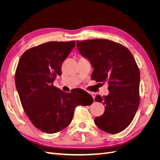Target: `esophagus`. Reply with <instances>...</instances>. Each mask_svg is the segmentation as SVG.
Instances as JSON below:
<instances>
[{
	"label": "esophagus",
	"mask_w": 160,
	"mask_h": 160,
	"mask_svg": "<svg viewBox=\"0 0 160 160\" xmlns=\"http://www.w3.org/2000/svg\"><path fill=\"white\" fill-rule=\"evenodd\" d=\"M89 93L91 95V96H92V97H93V99H95V96H96V94H95V93H93V92H89Z\"/></svg>",
	"instance_id": "esophagus-1"
}]
</instances>
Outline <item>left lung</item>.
<instances>
[{"mask_svg":"<svg viewBox=\"0 0 160 160\" xmlns=\"http://www.w3.org/2000/svg\"><path fill=\"white\" fill-rule=\"evenodd\" d=\"M77 47L94 68L92 79L109 85L108 95L95 97L105 106L104 113L95 118V125L108 133L122 132L139 105L140 74L133 56L122 45L106 39L77 41Z\"/></svg>","mask_w":160,"mask_h":160,"instance_id":"1","label":"left lung"}]
</instances>
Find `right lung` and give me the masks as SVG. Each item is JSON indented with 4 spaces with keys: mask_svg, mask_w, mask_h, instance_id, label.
<instances>
[{
    "mask_svg": "<svg viewBox=\"0 0 160 160\" xmlns=\"http://www.w3.org/2000/svg\"><path fill=\"white\" fill-rule=\"evenodd\" d=\"M75 45V41L47 42L26 51L18 61L15 85L23 109L32 123L47 133L66 128L77 106L93 102L83 90L66 93L52 85Z\"/></svg>",
    "mask_w": 160,
    "mask_h": 160,
    "instance_id": "obj_1",
    "label": "right lung"
}]
</instances>
